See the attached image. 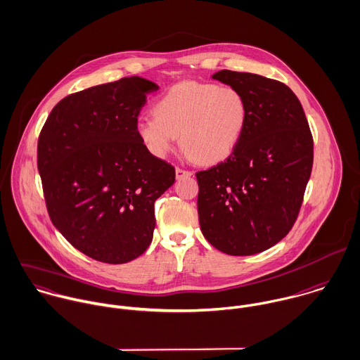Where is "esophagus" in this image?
<instances>
[{"mask_svg":"<svg viewBox=\"0 0 360 360\" xmlns=\"http://www.w3.org/2000/svg\"><path fill=\"white\" fill-rule=\"evenodd\" d=\"M175 175H176V179H181V178H184V176H191V175H193V172L176 167V168H175Z\"/></svg>","mask_w":360,"mask_h":360,"instance_id":"1","label":"esophagus"}]
</instances>
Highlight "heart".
<instances>
[{"label": "heart", "instance_id": "1", "mask_svg": "<svg viewBox=\"0 0 360 360\" xmlns=\"http://www.w3.org/2000/svg\"><path fill=\"white\" fill-rule=\"evenodd\" d=\"M153 112L136 124L138 136L153 155L167 157L179 136L185 154L205 164L225 160L248 122L242 93L213 83H176L154 103Z\"/></svg>", "mask_w": 360, "mask_h": 360}]
</instances>
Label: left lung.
I'll use <instances>...</instances> for the list:
<instances>
[{"label":"left lung","instance_id":"obj_1","mask_svg":"<svg viewBox=\"0 0 360 360\" xmlns=\"http://www.w3.org/2000/svg\"><path fill=\"white\" fill-rule=\"evenodd\" d=\"M242 93L248 122L231 155L196 174L205 238L219 252L250 256L278 243L296 221L313 165V138L287 84L256 73L212 76Z\"/></svg>","mask_w":360,"mask_h":360}]
</instances>
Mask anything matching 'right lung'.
I'll return each instance as SVG.
<instances>
[{
  "mask_svg": "<svg viewBox=\"0 0 360 360\" xmlns=\"http://www.w3.org/2000/svg\"><path fill=\"white\" fill-rule=\"evenodd\" d=\"M158 86L122 77L63 98L37 144V168L54 226L86 256L122 264L148 248L154 202L175 168L153 155L136 132L146 96Z\"/></svg>",
  "mask_w": 360,
  "mask_h": 360,
  "instance_id": "obj_1",
  "label": "right lung"
}]
</instances>
